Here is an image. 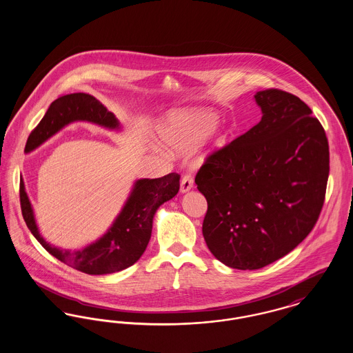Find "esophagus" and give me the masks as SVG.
Here are the masks:
<instances>
[{
	"label": "esophagus",
	"instance_id": "esophagus-1",
	"mask_svg": "<svg viewBox=\"0 0 353 353\" xmlns=\"http://www.w3.org/2000/svg\"><path fill=\"white\" fill-rule=\"evenodd\" d=\"M193 184H194V181H193V177H192V174H184L183 176V179H181V186H180V190L185 193V192H188V190H190L192 188H193Z\"/></svg>",
	"mask_w": 353,
	"mask_h": 353
}]
</instances>
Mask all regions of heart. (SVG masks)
<instances>
[{"label": "heart", "mask_w": 353, "mask_h": 353, "mask_svg": "<svg viewBox=\"0 0 353 353\" xmlns=\"http://www.w3.org/2000/svg\"><path fill=\"white\" fill-rule=\"evenodd\" d=\"M217 121L219 119L214 114H172L161 124L160 134L179 151H188L210 134ZM225 143V137H219V145Z\"/></svg>", "instance_id": "obj_1"}]
</instances>
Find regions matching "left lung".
Here are the masks:
<instances>
[{
    "label": "left lung",
    "mask_w": 353,
    "mask_h": 353,
    "mask_svg": "<svg viewBox=\"0 0 353 353\" xmlns=\"http://www.w3.org/2000/svg\"><path fill=\"white\" fill-rule=\"evenodd\" d=\"M254 98L261 121L209 153L194 179L208 201L205 242L238 270L262 269L310 234L330 173L327 136L304 101L278 88Z\"/></svg>",
    "instance_id": "obj_1"
}]
</instances>
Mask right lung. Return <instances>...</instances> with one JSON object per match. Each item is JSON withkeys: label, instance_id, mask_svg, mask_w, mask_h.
<instances>
[{"label": "right lung", "instance_id": "1", "mask_svg": "<svg viewBox=\"0 0 353 353\" xmlns=\"http://www.w3.org/2000/svg\"><path fill=\"white\" fill-rule=\"evenodd\" d=\"M75 120L95 123L107 128L119 125L115 115L92 95L84 92L61 95L51 103L45 117L29 134L25 152L33 151ZM179 189L180 174L174 172L160 179L136 181L128 201L110 230L95 243L78 252L57 249L39 235L22 179L19 180V202L29 230L51 255L72 269L90 275H103L127 269L139 261L151 239L152 219L157 208L173 199Z\"/></svg>", "mask_w": 353, "mask_h": 353}]
</instances>
